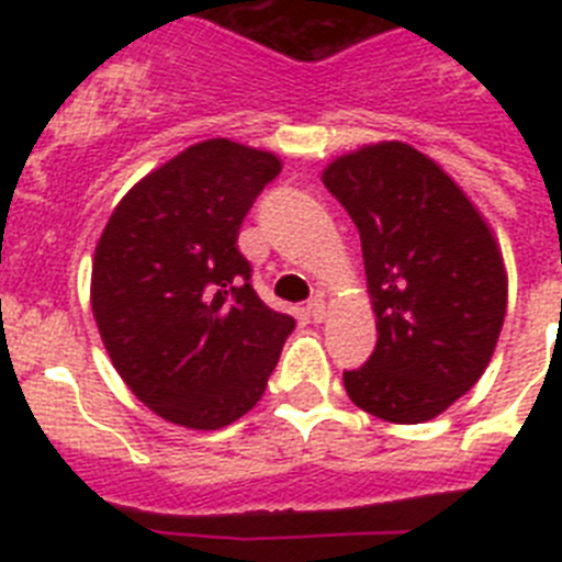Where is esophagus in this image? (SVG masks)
Instances as JSON below:
<instances>
[{
    "label": "esophagus",
    "instance_id": "34e87169",
    "mask_svg": "<svg viewBox=\"0 0 562 562\" xmlns=\"http://www.w3.org/2000/svg\"><path fill=\"white\" fill-rule=\"evenodd\" d=\"M306 312H310V317L315 321V324H324L326 321V301L321 295L312 297L310 304H306Z\"/></svg>",
    "mask_w": 562,
    "mask_h": 562
}]
</instances>
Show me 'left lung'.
I'll return each mask as SVG.
<instances>
[{"instance_id":"8db88e82","label":"left lung","mask_w":562,"mask_h":562,"mask_svg":"<svg viewBox=\"0 0 562 562\" xmlns=\"http://www.w3.org/2000/svg\"><path fill=\"white\" fill-rule=\"evenodd\" d=\"M360 231L376 346L342 374L357 408L419 425L473 389L506 317L498 238L473 200L411 143H366L321 173Z\"/></svg>"}]
</instances>
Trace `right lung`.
<instances>
[{
  "label": "right lung",
  "instance_id": "obj_1",
  "mask_svg": "<svg viewBox=\"0 0 562 562\" xmlns=\"http://www.w3.org/2000/svg\"><path fill=\"white\" fill-rule=\"evenodd\" d=\"M281 160L213 137L134 182L92 256L98 331L137 400L166 422L220 430L261 400L295 317L250 286L238 227Z\"/></svg>",
  "mask_w": 562,
  "mask_h": 562
}]
</instances>
